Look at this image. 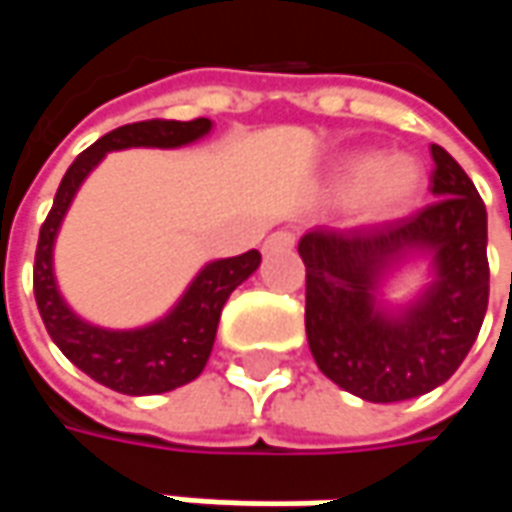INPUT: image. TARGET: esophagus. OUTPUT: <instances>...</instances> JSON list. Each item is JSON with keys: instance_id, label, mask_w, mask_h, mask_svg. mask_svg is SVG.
<instances>
[{"instance_id": "esophagus-1", "label": "esophagus", "mask_w": 512, "mask_h": 512, "mask_svg": "<svg viewBox=\"0 0 512 512\" xmlns=\"http://www.w3.org/2000/svg\"><path fill=\"white\" fill-rule=\"evenodd\" d=\"M296 245V236L290 230H276L265 239V253H273V250H287V247Z\"/></svg>"}]
</instances>
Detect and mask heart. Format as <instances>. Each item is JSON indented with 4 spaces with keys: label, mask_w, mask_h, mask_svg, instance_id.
Instances as JSON below:
<instances>
[{
    "label": "heart",
    "mask_w": 512,
    "mask_h": 512,
    "mask_svg": "<svg viewBox=\"0 0 512 512\" xmlns=\"http://www.w3.org/2000/svg\"><path fill=\"white\" fill-rule=\"evenodd\" d=\"M422 190V162L402 153H353L336 165L330 179V196L350 202L359 222H384L402 216L404 210L416 205Z\"/></svg>",
    "instance_id": "heart-1"
}]
</instances>
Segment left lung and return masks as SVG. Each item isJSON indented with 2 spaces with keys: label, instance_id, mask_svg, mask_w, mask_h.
<instances>
[{
  "label": "left lung",
  "instance_id": "obj_1",
  "mask_svg": "<svg viewBox=\"0 0 512 512\" xmlns=\"http://www.w3.org/2000/svg\"><path fill=\"white\" fill-rule=\"evenodd\" d=\"M430 153L433 205L373 227H316L299 242L310 353L330 382L364 402H404L447 382L487 313V210L462 165L439 145ZM416 249L431 253L437 279L393 314L378 285Z\"/></svg>",
  "mask_w": 512,
  "mask_h": 512
}]
</instances>
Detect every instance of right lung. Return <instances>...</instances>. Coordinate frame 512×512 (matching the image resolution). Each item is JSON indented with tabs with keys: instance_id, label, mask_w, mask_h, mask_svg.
<instances>
[{
	"instance_id": "obj_1",
	"label": "right lung",
	"mask_w": 512,
	"mask_h": 512,
	"mask_svg": "<svg viewBox=\"0 0 512 512\" xmlns=\"http://www.w3.org/2000/svg\"><path fill=\"white\" fill-rule=\"evenodd\" d=\"M207 130H210V119H190V122L148 119V122H133L125 128L110 130L76 156V162L62 176L48 219L39 230L36 262H33V296L39 316L48 327L50 339L70 362L82 373H88L90 379L116 393L153 396L193 382L210 359L227 296L259 267L262 253L247 250L242 256L216 259L205 265L190 282L179 305L153 325L136 327V330H105L82 322L59 296L53 276L56 233L79 185L105 159V153L122 148H182L202 139Z\"/></svg>"
}]
</instances>
